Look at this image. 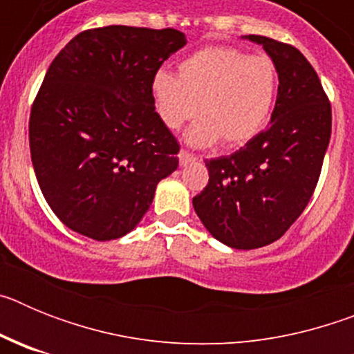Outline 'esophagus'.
<instances>
[{
	"mask_svg": "<svg viewBox=\"0 0 354 354\" xmlns=\"http://www.w3.org/2000/svg\"><path fill=\"white\" fill-rule=\"evenodd\" d=\"M195 159H196V158L192 154V152H187V150L180 149V152H179V162H180V167H186L187 162L195 161Z\"/></svg>",
	"mask_w": 354,
	"mask_h": 354,
	"instance_id": "34e87169",
	"label": "esophagus"
}]
</instances>
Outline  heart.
Returning a JSON list of instances; mask_svg holds the SVG:
<instances>
[{"instance_id": "1", "label": "heart", "mask_w": 354, "mask_h": 354, "mask_svg": "<svg viewBox=\"0 0 354 354\" xmlns=\"http://www.w3.org/2000/svg\"><path fill=\"white\" fill-rule=\"evenodd\" d=\"M277 64L266 55L236 48L211 46L184 58L177 77L158 72L152 97L159 120L175 131L200 115L202 120L187 133L193 145L239 147L264 129L277 101Z\"/></svg>"}]
</instances>
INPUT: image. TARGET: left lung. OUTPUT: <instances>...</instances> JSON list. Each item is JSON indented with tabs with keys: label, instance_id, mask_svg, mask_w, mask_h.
<instances>
[{
	"label": "left lung",
	"instance_id": "obj_1",
	"mask_svg": "<svg viewBox=\"0 0 354 354\" xmlns=\"http://www.w3.org/2000/svg\"><path fill=\"white\" fill-rule=\"evenodd\" d=\"M277 64L280 84L268 129L230 156L209 159L193 198L212 237L236 250L271 245L310 202L331 136V106L317 72L290 44L248 35Z\"/></svg>",
	"mask_w": 354,
	"mask_h": 354
}]
</instances>
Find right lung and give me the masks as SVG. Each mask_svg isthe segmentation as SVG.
<instances>
[{
  "mask_svg": "<svg viewBox=\"0 0 354 354\" xmlns=\"http://www.w3.org/2000/svg\"><path fill=\"white\" fill-rule=\"evenodd\" d=\"M184 46L174 28H93L49 65L31 106V162L46 202L74 232L126 236L177 170L179 143L156 113L152 80Z\"/></svg>",
  "mask_w": 354,
  "mask_h": 354,
  "instance_id": "right-lung-1",
  "label": "right lung"
}]
</instances>
